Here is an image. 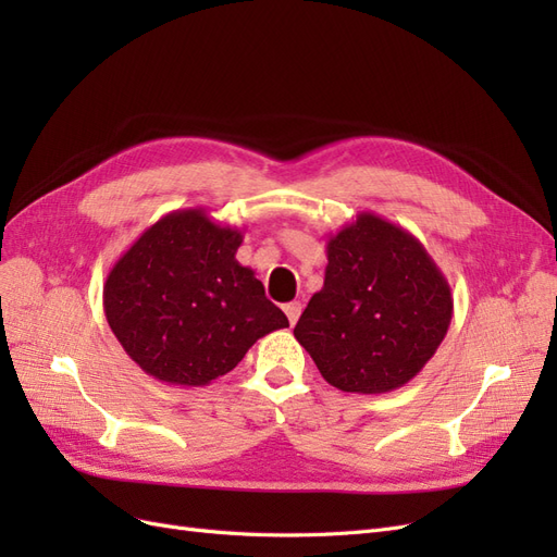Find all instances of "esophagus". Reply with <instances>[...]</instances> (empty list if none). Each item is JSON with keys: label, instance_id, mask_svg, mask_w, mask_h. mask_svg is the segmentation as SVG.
<instances>
[{"label": "esophagus", "instance_id": "34e87169", "mask_svg": "<svg viewBox=\"0 0 557 557\" xmlns=\"http://www.w3.org/2000/svg\"><path fill=\"white\" fill-rule=\"evenodd\" d=\"M283 311H285V315H288L290 325H295L301 315V301H290V305L283 307Z\"/></svg>", "mask_w": 557, "mask_h": 557}]
</instances>
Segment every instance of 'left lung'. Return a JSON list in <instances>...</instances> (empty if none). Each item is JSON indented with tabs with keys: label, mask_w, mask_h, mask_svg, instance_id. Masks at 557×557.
<instances>
[{
	"label": "left lung",
	"mask_w": 557,
	"mask_h": 557,
	"mask_svg": "<svg viewBox=\"0 0 557 557\" xmlns=\"http://www.w3.org/2000/svg\"><path fill=\"white\" fill-rule=\"evenodd\" d=\"M453 318L446 276L409 230L362 211L327 239L325 283L295 325L323 379L381 395L409 383Z\"/></svg>",
	"instance_id": "obj_1"
}]
</instances>
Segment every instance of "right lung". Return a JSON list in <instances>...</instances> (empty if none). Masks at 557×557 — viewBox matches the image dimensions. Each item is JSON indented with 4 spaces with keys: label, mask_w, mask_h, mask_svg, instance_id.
Instances as JSON below:
<instances>
[{
    "label": "right lung",
    "mask_w": 557,
    "mask_h": 557,
    "mask_svg": "<svg viewBox=\"0 0 557 557\" xmlns=\"http://www.w3.org/2000/svg\"><path fill=\"white\" fill-rule=\"evenodd\" d=\"M244 232L207 209L162 215L134 242L104 283L109 327L127 356L162 383L197 387L232 372L288 318L239 264Z\"/></svg>",
    "instance_id": "add662e5"
}]
</instances>
